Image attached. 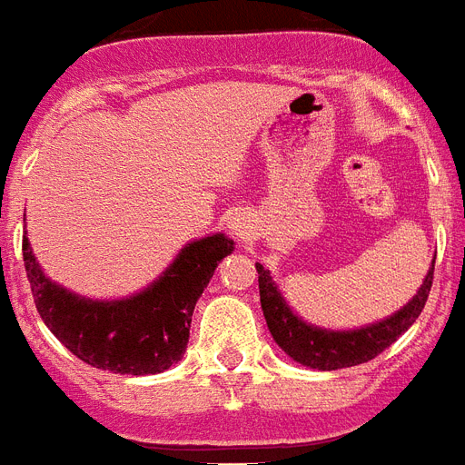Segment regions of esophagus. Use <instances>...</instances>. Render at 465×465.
Listing matches in <instances>:
<instances>
[{
  "mask_svg": "<svg viewBox=\"0 0 465 465\" xmlns=\"http://www.w3.org/2000/svg\"><path fill=\"white\" fill-rule=\"evenodd\" d=\"M240 228H242V225H232V230H237V232H240Z\"/></svg>",
  "mask_w": 465,
  "mask_h": 465,
  "instance_id": "1",
  "label": "esophagus"
}]
</instances>
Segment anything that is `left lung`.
<instances>
[{
    "label": "left lung",
    "mask_w": 465,
    "mask_h": 465,
    "mask_svg": "<svg viewBox=\"0 0 465 465\" xmlns=\"http://www.w3.org/2000/svg\"><path fill=\"white\" fill-rule=\"evenodd\" d=\"M256 273H259V297H262L263 317H266L273 341L300 365H307L312 370H343V367L362 365L367 360L377 358L401 333L411 329L415 319L420 317L430 288H432L434 262L418 295L403 310L380 324L365 326L358 331H326V329L304 324L302 319H297L291 307L285 304L271 281L269 271L263 269L262 263H256Z\"/></svg>",
    "instance_id": "left-lung-1"
}]
</instances>
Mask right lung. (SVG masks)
Segmentation results:
<instances>
[{
    "instance_id": "obj_1",
    "label": "right lung",
    "mask_w": 465,
    "mask_h": 465,
    "mask_svg": "<svg viewBox=\"0 0 465 465\" xmlns=\"http://www.w3.org/2000/svg\"><path fill=\"white\" fill-rule=\"evenodd\" d=\"M232 250L225 235L196 240L143 292L95 302L47 281L24 235L25 273L47 329L76 358L114 374H158L184 355L196 300Z\"/></svg>"
}]
</instances>
